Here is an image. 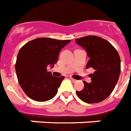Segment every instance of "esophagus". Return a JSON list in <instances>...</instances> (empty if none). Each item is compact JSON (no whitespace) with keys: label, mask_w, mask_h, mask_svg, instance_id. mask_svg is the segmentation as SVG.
Returning a JSON list of instances; mask_svg holds the SVG:
<instances>
[{"label":"esophagus","mask_w":131,"mask_h":131,"mask_svg":"<svg viewBox=\"0 0 131 131\" xmlns=\"http://www.w3.org/2000/svg\"><path fill=\"white\" fill-rule=\"evenodd\" d=\"M70 80H71V81H72V82H76L77 81V80H75V79H73L72 77H70Z\"/></svg>","instance_id":"1"}]
</instances>
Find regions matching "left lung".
I'll return each instance as SVG.
<instances>
[{
	"mask_svg": "<svg viewBox=\"0 0 131 131\" xmlns=\"http://www.w3.org/2000/svg\"><path fill=\"white\" fill-rule=\"evenodd\" d=\"M76 43L87 51L89 60L86 68L95 70L91 74V82L83 81L84 87L76 91L78 97L87 103L104 101L114 90L121 72V60L116 49L108 41L95 35L76 39Z\"/></svg>",
	"mask_w": 131,
	"mask_h": 131,
	"instance_id": "1",
	"label": "left lung"
}]
</instances>
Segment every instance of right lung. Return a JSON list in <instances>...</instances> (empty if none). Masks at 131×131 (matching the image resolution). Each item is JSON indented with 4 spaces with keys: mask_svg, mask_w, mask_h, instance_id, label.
<instances>
[{
    "mask_svg": "<svg viewBox=\"0 0 131 131\" xmlns=\"http://www.w3.org/2000/svg\"><path fill=\"white\" fill-rule=\"evenodd\" d=\"M70 42V40L39 38L20 49L15 70L19 85L29 98L45 102L56 96L64 77H54L47 72V68L49 65L54 66L61 49Z\"/></svg>",
    "mask_w": 131,
    "mask_h": 131,
    "instance_id": "1",
    "label": "right lung"
}]
</instances>
